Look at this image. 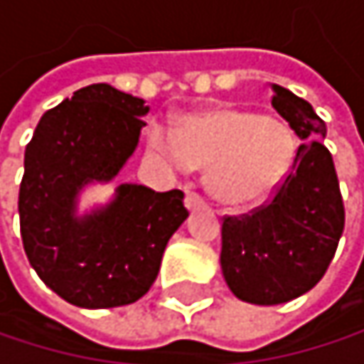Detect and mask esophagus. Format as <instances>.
<instances>
[{"instance_id": "1", "label": "esophagus", "mask_w": 364, "mask_h": 364, "mask_svg": "<svg viewBox=\"0 0 364 364\" xmlns=\"http://www.w3.org/2000/svg\"><path fill=\"white\" fill-rule=\"evenodd\" d=\"M185 206H187L189 210H198V208H204L206 202H204V198H202L200 193L187 191V196H185Z\"/></svg>"}]
</instances>
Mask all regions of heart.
Here are the masks:
<instances>
[{"label": "heart", "mask_w": 364, "mask_h": 364, "mask_svg": "<svg viewBox=\"0 0 364 364\" xmlns=\"http://www.w3.org/2000/svg\"><path fill=\"white\" fill-rule=\"evenodd\" d=\"M149 145L179 171L208 166L213 196L230 206L267 198L289 175L297 149L284 122L236 107L185 117L177 139L164 128H154Z\"/></svg>", "instance_id": "1"}]
</instances>
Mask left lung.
Instances as JSON below:
<instances>
[{
  "mask_svg": "<svg viewBox=\"0 0 364 364\" xmlns=\"http://www.w3.org/2000/svg\"><path fill=\"white\" fill-rule=\"evenodd\" d=\"M272 107L304 141L274 196L247 215L223 217L221 269L230 291L257 306L287 304L325 276L343 232L346 210L325 122L312 105L272 86Z\"/></svg>",
  "mask_w": 364,
  "mask_h": 364,
  "instance_id": "left-lung-1",
  "label": "left lung"
}]
</instances>
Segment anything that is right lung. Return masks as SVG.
Returning a JSON list of instances; mask_svg holds the SVG:
<instances>
[{
    "instance_id": "1",
    "label": "right lung",
    "mask_w": 364,
    "mask_h": 364,
    "mask_svg": "<svg viewBox=\"0 0 364 364\" xmlns=\"http://www.w3.org/2000/svg\"><path fill=\"white\" fill-rule=\"evenodd\" d=\"M143 99L92 84L46 111L25 149L21 236L37 276L77 308H117L154 284L171 236L187 219L181 189L122 183L109 204L75 215L90 183L111 181L139 145Z\"/></svg>"
}]
</instances>
